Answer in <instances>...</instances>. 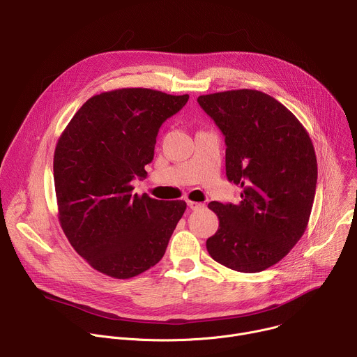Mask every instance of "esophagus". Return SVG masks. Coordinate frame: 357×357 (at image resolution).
I'll use <instances>...</instances> for the list:
<instances>
[{
  "label": "esophagus",
  "instance_id": "1",
  "mask_svg": "<svg viewBox=\"0 0 357 357\" xmlns=\"http://www.w3.org/2000/svg\"><path fill=\"white\" fill-rule=\"evenodd\" d=\"M188 206L192 209V211H197V209H202L203 206V203H199V202H193V200H188Z\"/></svg>",
  "mask_w": 357,
  "mask_h": 357
}]
</instances>
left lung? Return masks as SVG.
Instances as JSON below:
<instances>
[{
	"instance_id": "left-lung-1",
	"label": "left lung",
	"mask_w": 357,
	"mask_h": 357,
	"mask_svg": "<svg viewBox=\"0 0 357 357\" xmlns=\"http://www.w3.org/2000/svg\"><path fill=\"white\" fill-rule=\"evenodd\" d=\"M225 135L226 175L241 200L211 202L219 218L208 238L211 257L240 273L282 260L307 230L318 165L308 131L274 97L251 89L197 97Z\"/></svg>"
}]
</instances>
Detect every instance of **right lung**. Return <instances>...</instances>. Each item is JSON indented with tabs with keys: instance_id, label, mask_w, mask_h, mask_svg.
<instances>
[{
	"instance_id": "add662e5",
	"label": "right lung",
	"mask_w": 357,
	"mask_h": 357,
	"mask_svg": "<svg viewBox=\"0 0 357 357\" xmlns=\"http://www.w3.org/2000/svg\"><path fill=\"white\" fill-rule=\"evenodd\" d=\"M189 96L127 87L90 97L58 139V218L72 247L94 270L127 280L154 267L182 218L183 200L132 193L145 178L162 123Z\"/></svg>"
}]
</instances>
